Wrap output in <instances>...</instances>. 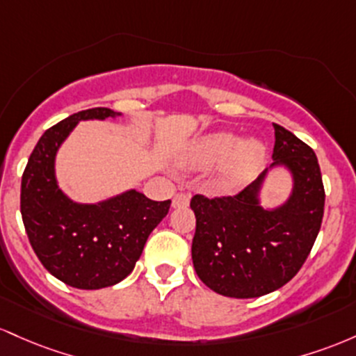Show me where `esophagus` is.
<instances>
[{"label": "esophagus", "mask_w": 356, "mask_h": 356, "mask_svg": "<svg viewBox=\"0 0 356 356\" xmlns=\"http://www.w3.org/2000/svg\"><path fill=\"white\" fill-rule=\"evenodd\" d=\"M190 203V195L188 193H177L173 198V209H181Z\"/></svg>", "instance_id": "34e87169"}]
</instances>
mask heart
I'll use <instances>...</instances> for the list:
<instances>
[{
  "mask_svg": "<svg viewBox=\"0 0 356 356\" xmlns=\"http://www.w3.org/2000/svg\"><path fill=\"white\" fill-rule=\"evenodd\" d=\"M267 151L259 139L238 141L235 134L213 133L195 139L181 154V165L191 170L218 166L215 185L222 191H237L257 177Z\"/></svg>",
  "mask_w": 356,
  "mask_h": 356,
  "instance_id": "b5f03b06",
  "label": "heart"
}]
</instances>
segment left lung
Returning <instances> with one entry per match:
<instances>
[{"instance_id":"left-lung-1","label":"left lung","mask_w":356,"mask_h":356,"mask_svg":"<svg viewBox=\"0 0 356 356\" xmlns=\"http://www.w3.org/2000/svg\"><path fill=\"white\" fill-rule=\"evenodd\" d=\"M270 165L234 197L195 195L197 217L191 259L198 277L227 298L249 299L273 293L289 282L309 255L325 211V188L314 151L291 131L274 124ZM284 165L293 190L274 209L260 205L269 169Z\"/></svg>"}]
</instances>
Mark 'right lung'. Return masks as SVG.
<instances>
[{
    "label": "right lung",
    "instance_id": "add662e5",
    "mask_svg": "<svg viewBox=\"0 0 356 356\" xmlns=\"http://www.w3.org/2000/svg\"><path fill=\"white\" fill-rule=\"evenodd\" d=\"M107 107L81 111L43 133L22 178V218L43 267L77 289H101L133 273L171 200L127 190L99 203H77L58 188L55 156L79 121L119 118Z\"/></svg>",
    "mask_w": 356,
    "mask_h": 356
}]
</instances>
